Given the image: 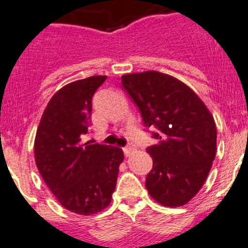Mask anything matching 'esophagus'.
<instances>
[{
	"instance_id": "esophagus-1",
	"label": "esophagus",
	"mask_w": 248,
	"mask_h": 248,
	"mask_svg": "<svg viewBox=\"0 0 248 248\" xmlns=\"http://www.w3.org/2000/svg\"><path fill=\"white\" fill-rule=\"evenodd\" d=\"M133 150H135V145H133V144H128V145H127V147H124V155L128 156L129 154H131V153L133 152Z\"/></svg>"
}]
</instances>
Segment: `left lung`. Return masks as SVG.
Listing matches in <instances>:
<instances>
[{"instance_id": "left-lung-1", "label": "left lung", "mask_w": 248, "mask_h": 248, "mask_svg": "<svg viewBox=\"0 0 248 248\" xmlns=\"http://www.w3.org/2000/svg\"><path fill=\"white\" fill-rule=\"evenodd\" d=\"M121 83L147 127L159 129L147 149L153 170L145 187L164 207H182L200 192L217 154V127L202 99L187 84L156 71L127 73Z\"/></svg>"}]
</instances>
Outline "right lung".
Returning a JSON list of instances; mask_svg holds the SVG:
<instances>
[{"mask_svg":"<svg viewBox=\"0 0 248 248\" xmlns=\"http://www.w3.org/2000/svg\"><path fill=\"white\" fill-rule=\"evenodd\" d=\"M106 80L93 76L57 90L44 110L34 140L35 164L46 186L67 210L100 213L110 204L124 152L119 147L84 142L92 98Z\"/></svg>","mask_w":248,"mask_h":248,"instance_id":"1","label":"right lung"}]
</instances>
